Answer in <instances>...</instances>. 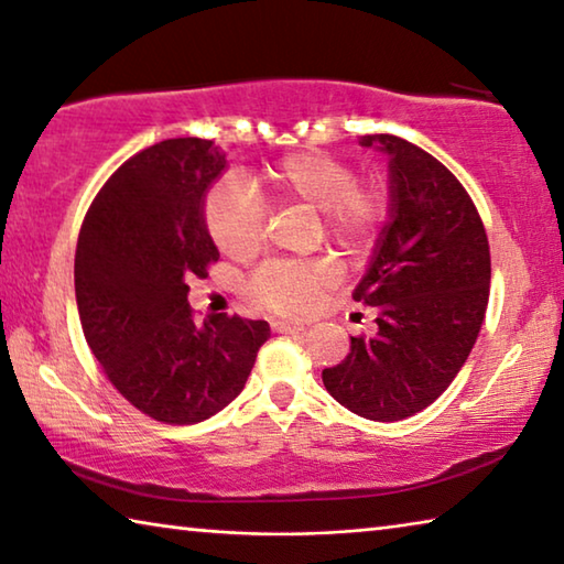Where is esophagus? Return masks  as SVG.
<instances>
[{"label":"esophagus","instance_id":"esophagus-1","mask_svg":"<svg viewBox=\"0 0 564 564\" xmlns=\"http://www.w3.org/2000/svg\"><path fill=\"white\" fill-rule=\"evenodd\" d=\"M272 332H276V335H294V332H304V325H297V322L274 319L272 322Z\"/></svg>","mask_w":564,"mask_h":564}]
</instances>
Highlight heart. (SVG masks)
<instances>
[{
    "mask_svg": "<svg viewBox=\"0 0 564 564\" xmlns=\"http://www.w3.org/2000/svg\"><path fill=\"white\" fill-rule=\"evenodd\" d=\"M254 184L274 205L317 209L325 237L347 254H362L387 221L384 189L357 182L352 164L329 152H294L264 167ZM205 225L221 252L245 260L262 247L264 207L242 184L217 182L205 199ZM335 280L327 260H276L252 274L249 294L280 315H304Z\"/></svg>",
    "mask_w": 564,
    "mask_h": 564,
    "instance_id": "obj_1",
    "label": "heart"
}]
</instances>
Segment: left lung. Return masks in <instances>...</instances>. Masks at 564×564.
Wrapping results in <instances>:
<instances>
[{
  "instance_id": "left-lung-1",
  "label": "left lung",
  "mask_w": 564,
  "mask_h": 564,
  "mask_svg": "<svg viewBox=\"0 0 564 564\" xmlns=\"http://www.w3.org/2000/svg\"><path fill=\"white\" fill-rule=\"evenodd\" d=\"M390 154V221L352 292L377 312V335L352 337L322 369L335 400L359 417L397 422L430 408L475 347L490 300V245L473 197L445 164L394 134L362 147Z\"/></svg>"
}]
</instances>
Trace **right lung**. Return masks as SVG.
Returning a JSON list of instances; mask_svg holds the SVG:
<instances>
[{
    "instance_id": "right-lung-1",
    "label": "right lung",
    "mask_w": 564,
    "mask_h": 564,
    "mask_svg": "<svg viewBox=\"0 0 564 564\" xmlns=\"http://www.w3.org/2000/svg\"><path fill=\"white\" fill-rule=\"evenodd\" d=\"M209 140L147 147L97 192L74 254L82 332L117 392L147 417L195 424L242 392L270 337L264 319L197 322L187 294L219 252L205 192L225 170Z\"/></svg>"
}]
</instances>
